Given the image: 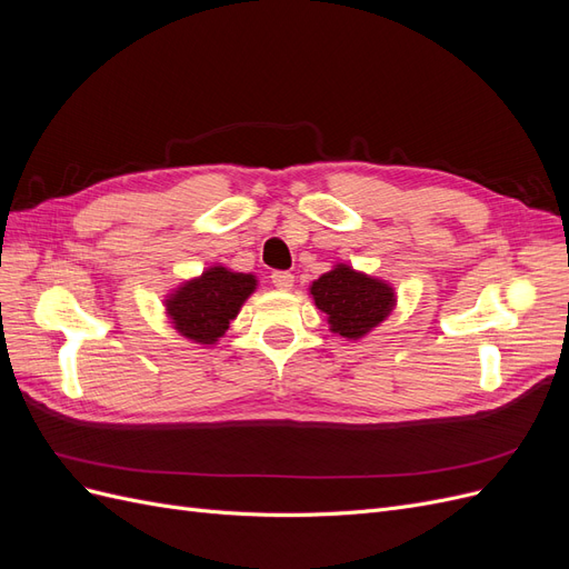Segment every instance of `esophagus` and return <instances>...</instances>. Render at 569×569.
<instances>
[{
    "label": "esophagus",
    "mask_w": 569,
    "mask_h": 569,
    "mask_svg": "<svg viewBox=\"0 0 569 569\" xmlns=\"http://www.w3.org/2000/svg\"><path fill=\"white\" fill-rule=\"evenodd\" d=\"M270 280H272V284H274V287L282 289V291H287V289L295 287V274L287 272V270H274V272L270 274Z\"/></svg>",
    "instance_id": "esophagus-1"
}]
</instances>
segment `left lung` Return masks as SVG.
<instances>
[{
    "mask_svg": "<svg viewBox=\"0 0 569 569\" xmlns=\"http://www.w3.org/2000/svg\"><path fill=\"white\" fill-rule=\"evenodd\" d=\"M316 306L327 316L330 330L343 339L366 337L396 306L393 287L370 278L347 263H337L311 284Z\"/></svg>",
    "mask_w": 569,
    "mask_h": 569,
    "instance_id": "8db88e82",
    "label": "left lung"
}]
</instances>
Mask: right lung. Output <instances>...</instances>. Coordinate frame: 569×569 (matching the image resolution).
I'll list each match as a JSON object with an SVG mask.
<instances>
[{"instance_id":"1","label":"right lung","mask_w":569,"mask_h":569,"mask_svg":"<svg viewBox=\"0 0 569 569\" xmlns=\"http://www.w3.org/2000/svg\"><path fill=\"white\" fill-rule=\"evenodd\" d=\"M256 284L251 272L213 266L173 289L163 301L166 313L182 337L197 343H216L253 295Z\"/></svg>"}]
</instances>
